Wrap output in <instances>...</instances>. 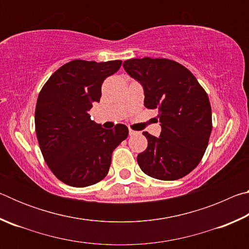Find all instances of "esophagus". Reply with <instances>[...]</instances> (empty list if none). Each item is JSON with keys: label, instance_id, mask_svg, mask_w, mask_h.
Instances as JSON below:
<instances>
[{"label": "esophagus", "instance_id": "esophagus-1", "mask_svg": "<svg viewBox=\"0 0 249 249\" xmlns=\"http://www.w3.org/2000/svg\"><path fill=\"white\" fill-rule=\"evenodd\" d=\"M128 133H129V136H133V135H135V134H137V132L136 130H133V129H128Z\"/></svg>", "mask_w": 249, "mask_h": 249}]
</instances>
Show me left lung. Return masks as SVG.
<instances>
[{"instance_id":"left-lung-1","label":"left lung","mask_w":249,"mask_h":249,"mask_svg":"<svg viewBox=\"0 0 249 249\" xmlns=\"http://www.w3.org/2000/svg\"><path fill=\"white\" fill-rule=\"evenodd\" d=\"M123 67L144 90V105L158 109V137L142 133L148 141L137 156L141 169L155 179L182 178L199 165L212 132L209 96L195 75L169 59H129Z\"/></svg>"}]
</instances>
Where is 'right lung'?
Returning a JSON list of instances; mask_svg holds the SVG:
<instances>
[{
  "label": "right lung",
  "mask_w": 249,
  "mask_h": 249,
  "mask_svg": "<svg viewBox=\"0 0 249 249\" xmlns=\"http://www.w3.org/2000/svg\"><path fill=\"white\" fill-rule=\"evenodd\" d=\"M121 65V60L70 61L49 78L37 99L35 126L41 154L53 175L71 187L102 180L113 150L128 136L125 125L105 129L89 114L100 101L104 79Z\"/></svg>",
  "instance_id": "obj_1"
}]
</instances>
